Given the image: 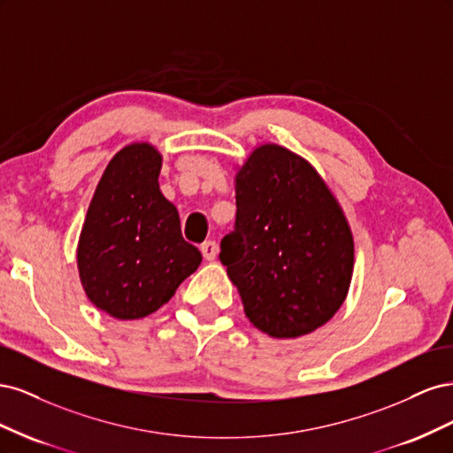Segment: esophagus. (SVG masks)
<instances>
[{
    "mask_svg": "<svg viewBox=\"0 0 453 453\" xmlns=\"http://www.w3.org/2000/svg\"><path fill=\"white\" fill-rule=\"evenodd\" d=\"M200 251L205 260H213L217 257V245H215V242H203L200 245Z\"/></svg>",
    "mask_w": 453,
    "mask_h": 453,
    "instance_id": "esophagus-1",
    "label": "esophagus"
}]
</instances>
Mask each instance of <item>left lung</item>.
Here are the masks:
<instances>
[{
  "mask_svg": "<svg viewBox=\"0 0 453 453\" xmlns=\"http://www.w3.org/2000/svg\"><path fill=\"white\" fill-rule=\"evenodd\" d=\"M236 208L219 258L250 321L272 338L323 326L348 296L353 236L318 170L281 145H258L236 173Z\"/></svg>",
  "mask_w": 453,
  "mask_h": 453,
  "instance_id": "obj_1",
  "label": "left lung"
}]
</instances>
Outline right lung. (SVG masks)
<instances>
[{
	"label": "right lung",
	"instance_id": "right-lung-1",
	"mask_svg": "<svg viewBox=\"0 0 453 453\" xmlns=\"http://www.w3.org/2000/svg\"><path fill=\"white\" fill-rule=\"evenodd\" d=\"M160 168L150 143L122 147L109 160L81 230V283L90 303L115 319L157 311L202 263L181 236L175 205L160 193Z\"/></svg>",
	"mask_w": 453,
	"mask_h": 453
}]
</instances>
